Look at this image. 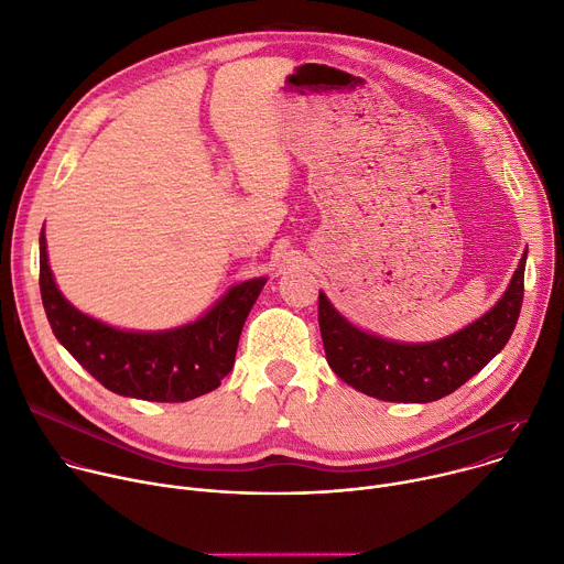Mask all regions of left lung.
<instances>
[{
  "label": "left lung",
  "mask_w": 564,
  "mask_h": 564,
  "mask_svg": "<svg viewBox=\"0 0 564 564\" xmlns=\"http://www.w3.org/2000/svg\"><path fill=\"white\" fill-rule=\"evenodd\" d=\"M527 253L495 308L430 344H398L348 324L319 292V330L330 369L352 389L389 402H432L477 376L513 335L524 299Z\"/></svg>",
  "instance_id": "8db88e82"
}]
</instances>
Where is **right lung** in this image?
I'll use <instances>...</instances> for the list:
<instances>
[{
  "label": "right lung",
  "mask_w": 564,
  "mask_h": 564,
  "mask_svg": "<svg viewBox=\"0 0 564 564\" xmlns=\"http://www.w3.org/2000/svg\"><path fill=\"white\" fill-rule=\"evenodd\" d=\"M265 279L234 285L202 319L166 333H126L100 324L58 292L40 234V292L46 319L74 360L106 389L150 402H186L220 387Z\"/></svg>",
  "instance_id": "add662e5"
}]
</instances>
